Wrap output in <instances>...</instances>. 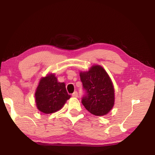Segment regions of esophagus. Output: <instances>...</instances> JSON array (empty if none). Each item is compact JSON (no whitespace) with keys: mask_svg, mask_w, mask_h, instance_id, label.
Returning a JSON list of instances; mask_svg holds the SVG:
<instances>
[{"mask_svg":"<svg viewBox=\"0 0 155 155\" xmlns=\"http://www.w3.org/2000/svg\"><path fill=\"white\" fill-rule=\"evenodd\" d=\"M72 96L73 97H78V93L77 91H75V92H74L73 93H72Z\"/></svg>","mask_w":155,"mask_h":155,"instance_id":"obj_1","label":"esophagus"}]
</instances>
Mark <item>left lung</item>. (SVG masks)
Returning a JSON list of instances; mask_svg holds the SVG:
<instances>
[{
	"mask_svg": "<svg viewBox=\"0 0 155 155\" xmlns=\"http://www.w3.org/2000/svg\"><path fill=\"white\" fill-rule=\"evenodd\" d=\"M81 80L87 91L82 103L91 114H107L114 104V88L109 75L100 65H93L88 71L80 72Z\"/></svg>",
	"mask_w": 155,
	"mask_h": 155,
	"instance_id": "left-lung-1",
	"label": "left lung"
}]
</instances>
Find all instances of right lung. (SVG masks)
<instances>
[{"label": "right lung", "mask_w": 155, "mask_h": 155, "mask_svg": "<svg viewBox=\"0 0 155 155\" xmlns=\"http://www.w3.org/2000/svg\"><path fill=\"white\" fill-rule=\"evenodd\" d=\"M35 96L38 110L45 114H51L61 109L71 98L65 83L58 82L54 73L47 74L41 78Z\"/></svg>", "instance_id": "add662e5"}]
</instances>
